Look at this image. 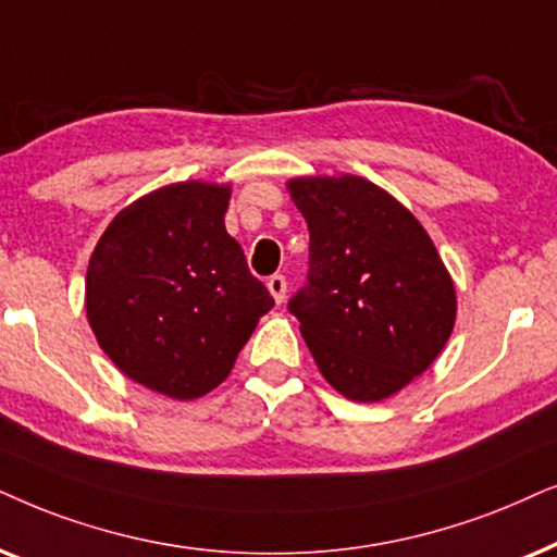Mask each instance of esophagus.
<instances>
[{
  "mask_svg": "<svg viewBox=\"0 0 557 557\" xmlns=\"http://www.w3.org/2000/svg\"><path fill=\"white\" fill-rule=\"evenodd\" d=\"M267 287H270L274 302H283L285 295H287V280L283 274H272L270 280H267Z\"/></svg>",
  "mask_w": 557,
  "mask_h": 557,
  "instance_id": "1",
  "label": "esophagus"
}]
</instances>
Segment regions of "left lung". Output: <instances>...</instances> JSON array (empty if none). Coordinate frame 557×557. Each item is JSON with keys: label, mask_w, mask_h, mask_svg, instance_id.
<instances>
[{"label": "left lung", "mask_w": 557, "mask_h": 557, "mask_svg": "<svg viewBox=\"0 0 557 557\" xmlns=\"http://www.w3.org/2000/svg\"><path fill=\"white\" fill-rule=\"evenodd\" d=\"M310 232L308 280L287 302L318 369L354 403H380L433 364L456 290L420 221L356 175L287 183Z\"/></svg>", "instance_id": "left-lung-1"}]
</instances>
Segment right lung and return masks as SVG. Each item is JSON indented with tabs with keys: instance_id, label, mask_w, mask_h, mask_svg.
I'll list each match as a JSON object with an SVG mask.
<instances>
[{
	"instance_id": "right-lung-1",
	"label": "right lung",
	"mask_w": 557,
	"mask_h": 557,
	"mask_svg": "<svg viewBox=\"0 0 557 557\" xmlns=\"http://www.w3.org/2000/svg\"><path fill=\"white\" fill-rule=\"evenodd\" d=\"M228 198V185H165L119 213L88 262L86 313L103 354L173 399L219 387L274 306L226 232Z\"/></svg>"
}]
</instances>
